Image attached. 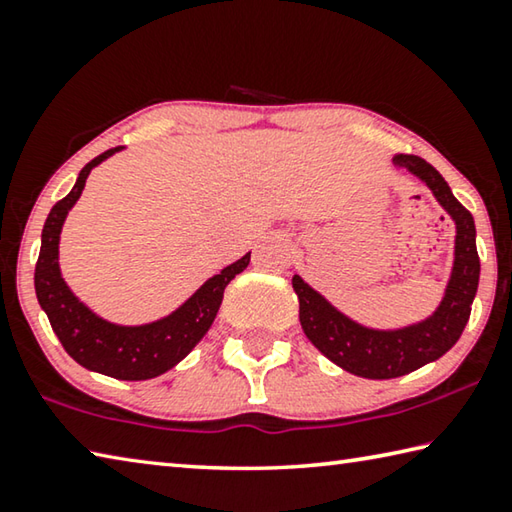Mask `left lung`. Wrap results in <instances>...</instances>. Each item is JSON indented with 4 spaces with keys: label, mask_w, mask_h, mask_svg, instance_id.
Instances as JSON below:
<instances>
[{
    "label": "left lung",
    "mask_w": 512,
    "mask_h": 512,
    "mask_svg": "<svg viewBox=\"0 0 512 512\" xmlns=\"http://www.w3.org/2000/svg\"><path fill=\"white\" fill-rule=\"evenodd\" d=\"M396 168L411 170L432 188L436 200L456 222V258L445 299L434 317L418 326L402 330H369L346 319L330 303L303 283L299 276L292 279V288L299 297V319L303 333L324 353L330 362L344 371L369 380H391L420 369L438 360L459 342L465 324L470 319L472 301L479 285V254L477 229L472 213L456 200L450 186L438 170L416 155H398Z\"/></svg>",
    "instance_id": "8db88e82"
}]
</instances>
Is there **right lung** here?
Segmentation results:
<instances>
[{"mask_svg":"<svg viewBox=\"0 0 512 512\" xmlns=\"http://www.w3.org/2000/svg\"><path fill=\"white\" fill-rule=\"evenodd\" d=\"M119 148H110L94 157L80 170L76 186L67 197L53 204L42 229V247L35 263V294L47 312L53 333L74 360L89 371L110 375L116 380H150L166 373L184 360L193 346L211 328L222 303L224 288L249 265V254L242 256L220 274L206 281L191 299L173 315L148 326H114L89 312L62 281L58 270L60 229L71 206L83 193L85 179L96 164H101Z\"/></svg>","mask_w":512,"mask_h":512,"instance_id":"1","label":"right lung"}]
</instances>
